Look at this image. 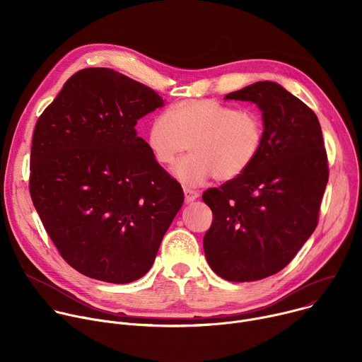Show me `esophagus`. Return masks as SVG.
<instances>
[{
	"instance_id": "esophagus-1",
	"label": "esophagus",
	"mask_w": 362,
	"mask_h": 362,
	"mask_svg": "<svg viewBox=\"0 0 362 362\" xmlns=\"http://www.w3.org/2000/svg\"><path fill=\"white\" fill-rule=\"evenodd\" d=\"M197 197H199V192L192 190V189H189V187H185V202H186V203H190V202H193V200L197 199Z\"/></svg>"
}]
</instances>
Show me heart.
<instances>
[{"instance_id":"obj_1","label":"heart","mask_w":362,"mask_h":362,"mask_svg":"<svg viewBox=\"0 0 362 362\" xmlns=\"http://www.w3.org/2000/svg\"><path fill=\"white\" fill-rule=\"evenodd\" d=\"M265 137L262 116L238 110L212 98H190L160 113L147 129L151 156L162 166H172L189 148L175 175L186 186H200L211 177L229 182L245 173L259 156Z\"/></svg>"}]
</instances>
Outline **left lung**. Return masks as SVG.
I'll use <instances>...</instances> for the list:
<instances>
[{
    "instance_id": "left-lung-1",
    "label": "left lung",
    "mask_w": 362,
    "mask_h": 362,
    "mask_svg": "<svg viewBox=\"0 0 362 362\" xmlns=\"http://www.w3.org/2000/svg\"><path fill=\"white\" fill-rule=\"evenodd\" d=\"M225 98L257 105L265 137L245 173L202 194L214 214L203 247L216 275L249 282L282 271L315 230L328 158L317 115L282 86L257 81Z\"/></svg>"
}]
</instances>
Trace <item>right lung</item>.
Wrapping results in <instances>:
<instances>
[{
  "label": "right lung",
  "mask_w": 362,
  "mask_h": 362,
  "mask_svg": "<svg viewBox=\"0 0 362 362\" xmlns=\"http://www.w3.org/2000/svg\"><path fill=\"white\" fill-rule=\"evenodd\" d=\"M163 106L153 88L112 69L73 74L38 117L30 194L63 259L112 284L151 268L185 196L137 136Z\"/></svg>",
  "instance_id": "right-lung-1"
}]
</instances>
